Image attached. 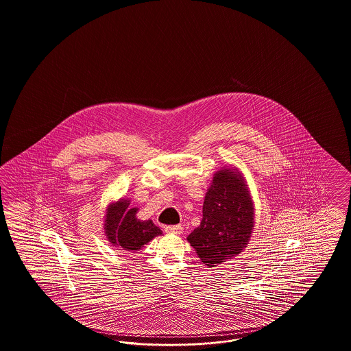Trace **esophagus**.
<instances>
[{"mask_svg": "<svg viewBox=\"0 0 351 351\" xmlns=\"http://www.w3.org/2000/svg\"><path fill=\"white\" fill-rule=\"evenodd\" d=\"M182 226H167L166 228H165V231L167 232V234H176V235H180L182 234Z\"/></svg>", "mask_w": 351, "mask_h": 351, "instance_id": "1", "label": "esophagus"}]
</instances>
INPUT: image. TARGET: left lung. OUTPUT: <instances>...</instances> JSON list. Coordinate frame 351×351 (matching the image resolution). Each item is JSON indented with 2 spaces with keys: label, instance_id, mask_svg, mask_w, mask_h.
<instances>
[{
  "label": "left lung",
  "instance_id": "left-lung-1",
  "mask_svg": "<svg viewBox=\"0 0 351 351\" xmlns=\"http://www.w3.org/2000/svg\"><path fill=\"white\" fill-rule=\"evenodd\" d=\"M254 206L245 178L237 167L213 175L205 195L202 219L186 240L206 267L238 256L252 238Z\"/></svg>",
  "mask_w": 351,
  "mask_h": 351
}]
</instances>
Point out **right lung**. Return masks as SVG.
Here are the masks:
<instances>
[{
    "label": "right lung",
    "instance_id": "right-lung-1",
    "mask_svg": "<svg viewBox=\"0 0 351 351\" xmlns=\"http://www.w3.org/2000/svg\"><path fill=\"white\" fill-rule=\"evenodd\" d=\"M130 199L121 197L112 201L104 215V235L112 247L128 252H137L153 239L162 235V230L152 219L137 218V208H129Z\"/></svg>",
    "mask_w": 351,
    "mask_h": 351
}]
</instances>
